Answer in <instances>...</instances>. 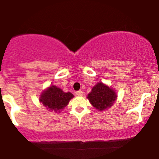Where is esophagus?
I'll list each match as a JSON object with an SVG mask.
<instances>
[{"mask_svg": "<svg viewBox=\"0 0 159 159\" xmlns=\"http://www.w3.org/2000/svg\"><path fill=\"white\" fill-rule=\"evenodd\" d=\"M76 95H78V96H82L83 95V92L82 91H77Z\"/></svg>", "mask_w": 159, "mask_h": 159, "instance_id": "1", "label": "esophagus"}]
</instances>
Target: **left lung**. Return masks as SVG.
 I'll return each mask as SVG.
<instances>
[{"label": "left lung", "mask_w": 159, "mask_h": 159, "mask_svg": "<svg viewBox=\"0 0 159 159\" xmlns=\"http://www.w3.org/2000/svg\"><path fill=\"white\" fill-rule=\"evenodd\" d=\"M87 98L95 109L102 111L112 106L117 95L113 89L103 83L98 82L92 88Z\"/></svg>", "instance_id": "8db88e82"}]
</instances>
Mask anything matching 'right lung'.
Here are the masks:
<instances>
[{"label":"right lung","instance_id":"1","mask_svg":"<svg viewBox=\"0 0 159 159\" xmlns=\"http://www.w3.org/2000/svg\"><path fill=\"white\" fill-rule=\"evenodd\" d=\"M73 97L70 92H64L56 85H51L42 92L39 102L51 112H57L67 106Z\"/></svg>","mask_w":159,"mask_h":159}]
</instances>
